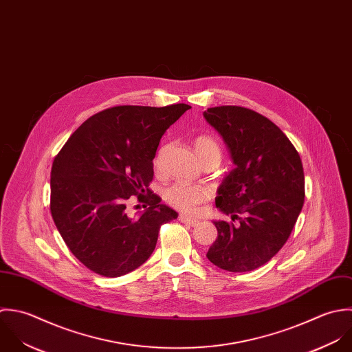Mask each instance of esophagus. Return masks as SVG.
<instances>
[{
    "label": "esophagus",
    "instance_id": "1",
    "mask_svg": "<svg viewBox=\"0 0 352 352\" xmlns=\"http://www.w3.org/2000/svg\"><path fill=\"white\" fill-rule=\"evenodd\" d=\"M179 220H180L182 223H184V224L191 226V227H197V226L199 224V220L192 219V217H188V216H186V214H180V216H179Z\"/></svg>",
    "mask_w": 352,
    "mask_h": 352
}]
</instances>
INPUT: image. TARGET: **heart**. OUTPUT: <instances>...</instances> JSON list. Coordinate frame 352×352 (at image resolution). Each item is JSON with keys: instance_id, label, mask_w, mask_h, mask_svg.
I'll return each instance as SVG.
<instances>
[{"instance_id": "b5f03b06", "label": "heart", "mask_w": 352, "mask_h": 352, "mask_svg": "<svg viewBox=\"0 0 352 352\" xmlns=\"http://www.w3.org/2000/svg\"><path fill=\"white\" fill-rule=\"evenodd\" d=\"M194 150L201 160V162L214 161L220 162L223 157V148L219 140L210 135H198L194 142ZM154 165L157 169L162 166V150L158 151ZM210 197L209 190L201 186H191L187 183H173L164 191L165 201L180 210L184 212H194L201 204H204Z\"/></svg>"}]
</instances>
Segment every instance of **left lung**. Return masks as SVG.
Instances as JSON below:
<instances>
[{
  "label": "left lung",
  "mask_w": 352,
  "mask_h": 352,
  "mask_svg": "<svg viewBox=\"0 0 352 352\" xmlns=\"http://www.w3.org/2000/svg\"><path fill=\"white\" fill-rule=\"evenodd\" d=\"M230 147L234 170L219 188L216 206L232 221H214L217 239L206 256L228 272H250L285 244L305 202L300 155L269 118L243 107L204 112Z\"/></svg>",
  "instance_id": "left-lung-1"
}]
</instances>
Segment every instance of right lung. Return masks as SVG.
Segmentation results:
<instances>
[{
    "mask_svg": "<svg viewBox=\"0 0 352 352\" xmlns=\"http://www.w3.org/2000/svg\"><path fill=\"white\" fill-rule=\"evenodd\" d=\"M191 107L122 105L87 118L56 155L50 212L71 252L91 272L118 277L144 263L162 224L177 213L148 188L164 132ZM131 196L146 203L126 214Z\"/></svg>",
    "mask_w": 352,
    "mask_h": 352,
    "instance_id": "add662e5",
    "label": "right lung"
}]
</instances>
